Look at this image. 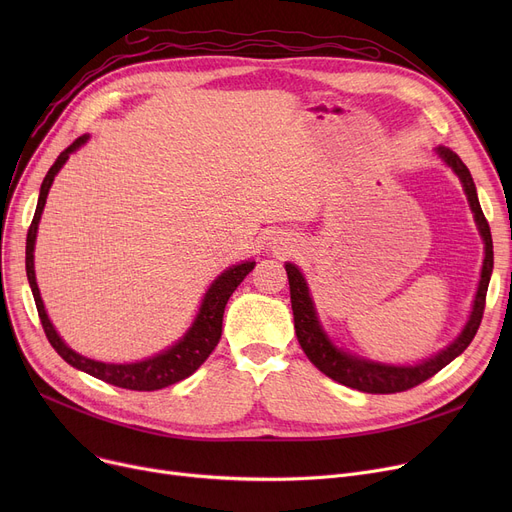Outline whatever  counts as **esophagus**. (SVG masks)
<instances>
[{
    "label": "esophagus",
    "instance_id": "1",
    "mask_svg": "<svg viewBox=\"0 0 512 512\" xmlns=\"http://www.w3.org/2000/svg\"><path fill=\"white\" fill-rule=\"evenodd\" d=\"M272 245H274V247H282V251H286V249H284V247H286V238H282V236L278 234V236L272 238Z\"/></svg>",
    "mask_w": 512,
    "mask_h": 512
}]
</instances>
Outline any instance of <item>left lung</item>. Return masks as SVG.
<instances>
[{
    "instance_id": "obj_1",
    "label": "left lung",
    "mask_w": 512,
    "mask_h": 512,
    "mask_svg": "<svg viewBox=\"0 0 512 512\" xmlns=\"http://www.w3.org/2000/svg\"><path fill=\"white\" fill-rule=\"evenodd\" d=\"M436 155L444 161V164L459 176L463 191L467 195L469 207L473 211V218L477 224V230L483 240V251H486V257H483L481 265V278L477 284L475 292V301L473 309L469 313V319L461 334L456 336L446 348H442L440 353L434 357L423 359L413 365H392V363H382V361H371L361 355H355L351 351H344V348H338L328 332L324 330L315 309V303L311 299V290L309 284L299 270V265L286 263V274H288V284H290V303H292V315H294V332H297L299 344L309 357V361L321 371L326 373L328 378L334 382L348 386L359 392H369V394H394V392H405L409 388L419 386L421 382L429 380L432 375H436L440 369H444L450 361L459 357L465 348L471 344V340L477 334V328L481 324L483 309H486V292L490 284V276L494 270V245H492V232L486 222V215L481 211L479 199H477V188L471 178L469 168L463 164L461 157L448 147H436Z\"/></svg>"
}]
</instances>
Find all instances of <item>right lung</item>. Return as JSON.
I'll list each match as a JSON object with an SVG mask.
<instances>
[{
  "instance_id": "right-lung-1",
  "label": "right lung",
  "mask_w": 512,
  "mask_h": 512,
  "mask_svg": "<svg viewBox=\"0 0 512 512\" xmlns=\"http://www.w3.org/2000/svg\"><path fill=\"white\" fill-rule=\"evenodd\" d=\"M89 141V134H83L78 137L68 149L60 153L56 159V164L49 168V172L43 178L41 191H39V201L35 209V218L31 222L29 234H26V278H29L35 305L41 317V326L45 330V336L49 344L56 348V353L72 367L85 371L93 378L107 382L118 388L126 390H139V392H151V390H161L166 386H172L188 375H193L205 359L211 355V351L220 342L222 336V319H224V309L230 299V294L236 290V286L247 278V274L255 267V261H242L232 267H226V270L211 282L207 288L205 297L201 301V307L193 319L191 328L184 332L182 338H178L172 346H168L166 351H159L153 357H147L137 363H103L89 359L85 355H80L62 340L58 330L53 328L49 321V315L45 311L41 292L37 286V276H35V242H37V230L41 222V213L49 195V188L53 184V178L58 176L62 166L68 161V157L83 147Z\"/></svg>"
}]
</instances>
